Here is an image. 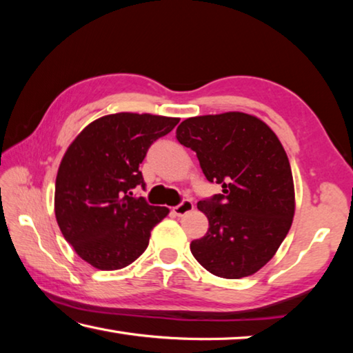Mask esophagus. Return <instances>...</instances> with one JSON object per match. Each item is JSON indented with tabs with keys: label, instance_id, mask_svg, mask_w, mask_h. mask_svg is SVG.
Masks as SVG:
<instances>
[{
	"label": "esophagus",
	"instance_id": "1",
	"mask_svg": "<svg viewBox=\"0 0 353 353\" xmlns=\"http://www.w3.org/2000/svg\"><path fill=\"white\" fill-rule=\"evenodd\" d=\"M193 208H194L193 202L188 201V199H185V201H182V202H181V204H179V205H176L174 208H172V212H174L176 216H183V214L190 213L191 210H193Z\"/></svg>",
	"mask_w": 353,
	"mask_h": 353
}]
</instances>
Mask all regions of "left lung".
Instances as JSON below:
<instances>
[{
	"label": "left lung",
	"mask_w": 353,
	"mask_h": 353,
	"mask_svg": "<svg viewBox=\"0 0 353 353\" xmlns=\"http://www.w3.org/2000/svg\"><path fill=\"white\" fill-rule=\"evenodd\" d=\"M176 139L198 155L208 182L223 193L198 202L207 234L191 254L223 279L252 276L270 261L294 216L288 155L266 123L243 112L187 118Z\"/></svg>",
	"instance_id": "1"
}]
</instances>
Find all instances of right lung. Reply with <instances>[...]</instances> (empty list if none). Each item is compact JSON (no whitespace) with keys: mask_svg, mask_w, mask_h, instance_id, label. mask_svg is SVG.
Listing matches in <instances>:
<instances>
[{"mask_svg":"<svg viewBox=\"0 0 353 353\" xmlns=\"http://www.w3.org/2000/svg\"><path fill=\"white\" fill-rule=\"evenodd\" d=\"M179 118L113 113L94 119L65 152L56 177L57 224L76 254L101 271L126 268L145 252L170 210L135 198L146 183L140 163Z\"/></svg>","mask_w":353,"mask_h":353,"instance_id":"obj_1","label":"right lung"}]
</instances>
